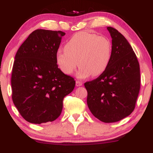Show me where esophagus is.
<instances>
[{
	"instance_id": "34e87169",
	"label": "esophagus",
	"mask_w": 153,
	"mask_h": 153,
	"mask_svg": "<svg viewBox=\"0 0 153 153\" xmlns=\"http://www.w3.org/2000/svg\"><path fill=\"white\" fill-rule=\"evenodd\" d=\"M75 85H76V86H81L82 85V82L81 81H80V80H76Z\"/></svg>"
}]
</instances>
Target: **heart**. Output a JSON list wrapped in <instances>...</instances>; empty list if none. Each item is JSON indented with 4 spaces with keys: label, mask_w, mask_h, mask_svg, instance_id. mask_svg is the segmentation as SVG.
<instances>
[{
    "label": "heart",
    "mask_w": 153,
    "mask_h": 153,
    "mask_svg": "<svg viewBox=\"0 0 153 153\" xmlns=\"http://www.w3.org/2000/svg\"><path fill=\"white\" fill-rule=\"evenodd\" d=\"M112 45L108 38L80 31L69 39L64 51L59 50L56 62L60 71L71 75L80 67L78 76H99L104 73L111 59Z\"/></svg>",
    "instance_id": "b5f03b06"
}]
</instances>
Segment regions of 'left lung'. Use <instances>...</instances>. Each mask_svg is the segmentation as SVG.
Returning <instances> with one entry per match:
<instances>
[{
  "label": "left lung",
  "instance_id": "1",
  "mask_svg": "<svg viewBox=\"0 0 153 153\" xmlns=\"http://www.w3.org/2000/svg\"><path fill=\"white\" fill-rule=\"evenodd\" d=\"M107 29L112 38L111 59L104 73L84 83L92 114L105 123L117 122L133 111L140 89L138 59L123 35Z\"/></svg>",
  "mask_w": 153,
  "mask_h": 153
}]
</instances>
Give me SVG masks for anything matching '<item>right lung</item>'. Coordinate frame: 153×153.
<instances>
[{
  "label": "right lung",
  "mask_w": 153,
  "mask_h": 153,
  "mask_svg": "<svg viewBox=\"0 0 153 153\" xmlns=\"http://www.w3.org/2000/svg\"><path fill=\"white\" fill-rule=\"evenodd\" d=\"M65 33L36 29L15 56L11 74L12 100L22 117L33 124L53 122L75 81L58 68L56 55Z\"/></svg>",
  "instance_id": "1"
}]
</instances>
